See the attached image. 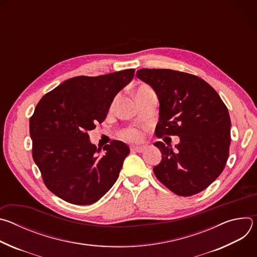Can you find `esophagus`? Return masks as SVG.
I'll return each mask as SVG.
<instances>
[{
    "mask_svg": "<svg viewBox=\"0 0 257 257\" xmlns=\"http://www.w3.org/2000/svg\"><path fill=\"white\" fill-rule=\"evenodd\" d=\"M145 150L144 146H137V145H132L130 146V151L135 152V153H142Z\"/></svg>",
    "mask_w": 257,
    "mask_h": 257,
    "instance_id": "esophagus-1",
    "label": "esophagus"
}]
</instances>
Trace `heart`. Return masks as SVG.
I'll return each instance as SVG.
<instances>
[{
  "mask_svg": "<svg viewBox=\"0 0 257 257\" xmlns=\"http://www.w3.org/2000/svg\"><path fill=\"white\" fill-rule=\"evenodd\" d=\"M150 92H153V89H152L149 85H146V84H140V85L137 86V88H136V90H135V95H136V98H139V97H141L142 95H144V94H146V93H150ZM118 98H119L118 95L114 98V100H113V102H112V104H111V108H113V107L115 106L116 102L118 101ZM120 136H121L123 139H125V140L135 142V141H139V140L142 138V133H141L140 130L135 129V128H126V129H124V130L121 131Z\"/></svg>",
  "mask_w": 257,
  "mask_h": 257,
  "instance_id": "obj_1",
  "label": "heart"
}]
</instances>
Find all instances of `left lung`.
Listing matches in <instances>:
<instances>
[{
  "mask_svg": "<svg viewBox=\"0 0 257 257\" xmlns=\"http://www.w3.org/2000/svg\"><path fill=\"white\" fill-rule=\"evenodd\" d=\"M136 76L150 84L160 100L156 135H177L173 151L162 141L154 168L159 181L179 196H191L207 188L221 175L229 157L231 120L217 92L203 79L171 69H140Z\"/></svg>",
  "mask_w": 257,
  "mask_h": 257,
  "instance_id": "obj_1",
  "label": "left lung"
}]
</instances>
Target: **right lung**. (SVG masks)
I'll use <instances>...</instances> for the list:
<instances>
[{
  "instance_id": "1",
  "label": "right lung",
  "mask_w": 257,
  "mask_h": 257,
  "mask_svg": "<svg viewBox=\"0 0 257 257\" xmlns=\"http://www.w3.org/2000/svg\"><path fill=\"white\" fill-rule=\"evenodd\" d=\"M134 72L73 77L36 104L29 120L32 158L48 189L63 200L92 204L117 181L130 153L128 145L113 140L102 150L96 149L87 132L105 119L114 97L132 80Z\"/></svg>"
}]
</instances>
